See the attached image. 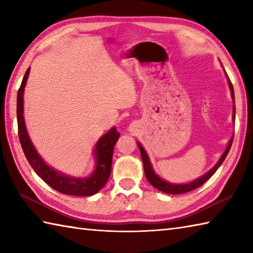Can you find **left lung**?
I'll list each match as a JSON object with an SVG mask.
<instances>
[{"label": "left lung", "instance_id": "left-lung-1", "mask_svg": "<svg viewBox=\"0 0 253 253\" xmlns=\"http://www.w3.org/2000/svg\"><path fill=\"white\" fill-rule=\"evenodd\" d=\"M227 78H228V77H227ZM227 81H228V85H229L230 92H231V97L235 102L234 87H232V84L229 80V78L227 79ZM235 114H236V107L234 106V115H232L234 121H235ZM232 140H234V137H231L229 139L228 146H227L226 150L221 155L218 162H217L216 165L212 167L209 172L205 173V174L202 175L201 177H199L197 180H194V181H192L190 183H184V184H173V183H169V182H167L165 180H162L159 175L156 174V172L153 171V169H152L151 162L149 160V157H148L146 150L143 149V147L140 145L139 142H137V143H138V147H139V150H140V153H141V159H142V163H143V168H145V175L147 177V180L150 182V184L159 191H161L163 193H167V194H183V193L190 192V191L197 189V187H200L201 185L204 184V183L207 180H209L212 174H214V173L217 171V169H218V168L221 166V163L224 162L227 155H228V152L230 150V147L232 145Z\"/></svg>", "mask_w": 253, "mask_h": 253}]
</instances>
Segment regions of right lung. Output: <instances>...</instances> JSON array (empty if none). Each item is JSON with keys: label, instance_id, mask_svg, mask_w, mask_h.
Listing matches in <instances>:
<instances>
[{"label": "right lung", "instance_id": "1", "mask_svg": "<svg viewBox=\"0 0 253 253\" xmlns=\"http://www.w3.org/2000/svg\"><path fill=\"white\" fill-rule=\"evenodd\" d=\"M31 68L27 69L17 93V125L18 138L21 141L25 157L32 166L38 176L51 186L53 190L67 195L91 196L96 194L106 184L112 171L113 150L115 143L120 138V132L114 127L103 135L95 145L94 156H95V169L87 177H74L61 172H58L49 167L42 158L38 155L29 138L24 121V90L26 85Z\"/></svg>", "mask_w": 253, "mask_h": 253}]
</instances>
